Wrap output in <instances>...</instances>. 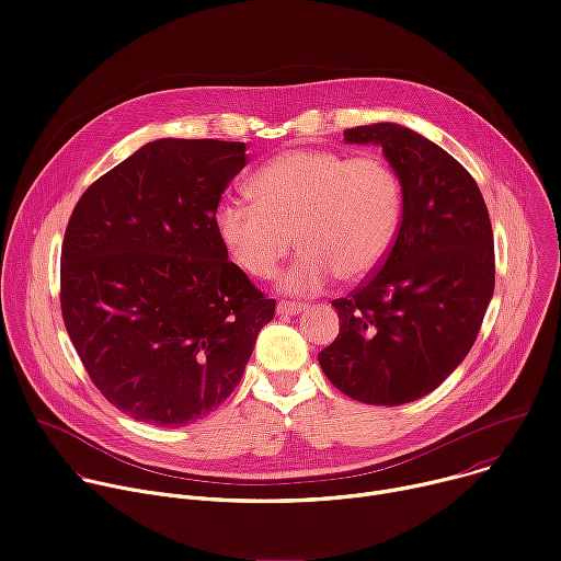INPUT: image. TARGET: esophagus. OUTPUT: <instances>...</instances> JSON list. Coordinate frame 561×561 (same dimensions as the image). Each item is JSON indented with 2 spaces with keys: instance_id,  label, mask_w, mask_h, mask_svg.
Masks as SVG:
<instances>
[{
  "instance_id": "34e87169",
  "label": "esophagus",
  "mask_w": 561,
  "mask_h": 561,
  "mask_svg": "<svg viewBox=\"0 0 561 561\" xmlns=\"http://www.w3.org/2000/svg\"><path fill=\"white\" fill-rule=\"evenodd\" d=\"M301 311H304V304H299V301H286V299L277 301V313L279 316H297Z\"/></svg>"
}]
</instances>
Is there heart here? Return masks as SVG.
Segmentation results:
<instances>
[{
  "instance_id": "b5f03b06",
  "label": "heart",
  "mask_w": 561,
  "mask_h": 561,
  "mask_svg": "<svg viewBox=\"0 0 561 561\" xmlns=\"http://www.w3.org/2000/svg\"><path fill=\"white\" fill-rule=\"evenodd\" d=\"M252 196H228L215 224L234 264L271 277L290 252L297 260L279 277L293 295L369 277L387 257L402 221V181L378 154L346 157L333 149H293L268 161L250 181Z\"/></svg>"
}]
</instances>
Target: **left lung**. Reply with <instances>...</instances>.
Here are the masks:
<instances>
[{"mask_svg":"<svg viewBox=\"0 0 561 561\" xmlns=\"http://www.w3.org/2000/svg\"><path fill=\"white\" fill-rule=\"evenodd\" d=\"M380 145L402 181V221L385 262L331 304L337 337L318 353L348 398L396 407L434 391L472 348L494 290L483 194L443 147L396 123L344 131Z\"/></svg>","mask_w":561,"mask_h":561,"instance_id":"1","label":"left lung"}]
</instances>
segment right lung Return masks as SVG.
Listing matches in <instances>:
<instances>
[{"label":"right lung","instance_id":"obj_1","mask_svg":"<svg viewBox=\"0 0 561 561\" xmlns=\"http://www.w3.org/2000/svg\"><path fill=\"white\" fill-rule=\"evenodd\" d=\"M245 163V142L151 140L71 213L65 327L98 391L134 421L183 427L208 416L275 318V299L228 262L215 224Z\"/></svg>","mask_w":561,"mask_h":561}]
</instances>
